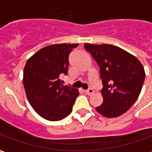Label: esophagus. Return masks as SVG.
<instances>
[{"mask_svg":"<svg viewBox=\"0 0 152 152\" xmlns=\"http://www.w3.org/2000/svg\"><path fill=\"white\" fill-rule=\"evenodd\" d=\"M84 92H85V94H88V95H91V94H93L94 93V90L93 89H87V90H84Z\"/></svg>","mask_w":152,"mask_h":152,"instance_id":"obj_1","label":"esophagus"}]
</instances>
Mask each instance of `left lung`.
<instances>
[{
    "mask_svg": "<svg viewBox=\"0 0 152 152\" xmlns=\"http://www.w3.org/2000/svg\"><path fill=\"white\" fill-rule=\"evenodd\" d=\"M84 47L100 67L103 102L96 111L107 118L120 116L140 94L145 79L143 66L136 57L115 45L86 43Z\"/></svg>",
    "mask_w": 152,
    "mask_h": 152,
    "instance_id": "obj_1",
    "label": "left lung"
}]
</instances>
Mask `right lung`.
Wrapping results in <instances>:
<instances>
[{"instance_id": "1", "label": "right lung", "mask_w": 152, "mask_h": 152, "mask_svg": "<svg viewBox=\"0 0 152 152\" xmlns=\"http://www.w3.org/2000/svg\"><path fill=\"white\" fill-rule=\"evenodd\" d=\"M78 44H54L38 50L29 58L23 69V86L31 107L47 121L66 117L79 95L77 89L61 84L59 76L66 75L68 57Z\"/></svg>"}]
</instances>
